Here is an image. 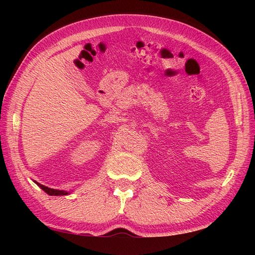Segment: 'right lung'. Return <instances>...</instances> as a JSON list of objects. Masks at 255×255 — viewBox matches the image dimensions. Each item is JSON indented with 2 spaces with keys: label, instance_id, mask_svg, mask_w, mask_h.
Segmentation results:
<instances>
[{
  "label": "right lung",
  "instance_id": "1",
  "mask_svg": "<svg viewBox=\"0 0 255 255\" xmlns=\"http://www.w3.org/2000/svg\"><path fill=\"white\" fill-rule=\"evenodd\" d=\"M38 186H39L42 191L46 192L48 195H51V196H64V195H69L70 192H66V191H60V189H55V188H50L45 185H41L40 183H38L36 181H34Z\"/></svg>",
  "mask_w": 255,
  "mask_h": 255
}]
</instances>
